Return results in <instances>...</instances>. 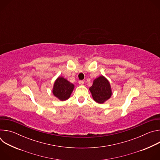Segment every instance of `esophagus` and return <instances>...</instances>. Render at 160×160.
<instances>
[{
	"label": "esophagus",
	"instance_id": "obj_1",
	"mask_svg": "<svg viewBox=\"0 0 160 160\" xmlns=\"http://www.w3.org/2000/svg\"><path fill=\"white\" fill-rule=\"evenodd\" d=\"M78 83H79L80 85H83V84L84 83V82H83V81H82V80H80V81L78 82Z\"/></svg>",
	"mask_w": 160,
	"mask_h": 160
}]
</instances>
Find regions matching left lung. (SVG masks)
Returning a JSON list of instances; mask_svg holds the SVG:
<instances>
[{
  "mask_svg": "<svg viewBox=\"0 0 160 160\" xmlns=\"http://www.w3.org/2000/svg\"><path fill=\"white\" fill-rule=\"evenodd\" d=\"M93 99L98 103L103 104L112 96V90L108 80L103 75L94 79L89 88Z\"/></svg>",
  "mask_w": 160,
  "mask_h": 160,
  "instance_id": "1",
  "label": "left lung"
}]
</instances>
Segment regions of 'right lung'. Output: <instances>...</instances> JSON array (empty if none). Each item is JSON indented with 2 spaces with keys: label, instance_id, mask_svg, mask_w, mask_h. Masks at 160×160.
I'll return each instance as SVG.
<instances>
[{
  "label": "right lung",
  "instance_id": "1",
  "mask_svg": "<svg viewBox=\"0 0 160 160\" xmlns=\"http://www.w3.org/2000/svg\"><path fill=\"white\" fill-rule=\"evenodd\" d=\"M75 88V85L62 77H58L55 80L52 94L59 101H64L69 99Z\"/></svg>",
  "mask_w": 160,
  "mask_h": 160
}]
</instances>
